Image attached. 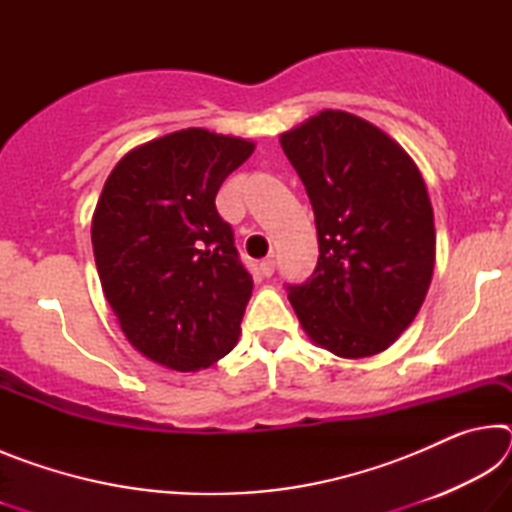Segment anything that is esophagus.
<instances>
[{
    "mask_svg": "<svg viewBox=\"0 0 512 512\" xmlns=\"http://www.w3.org/2000/svg\"><path fill=\"white\" fill-rule=\"evenodd\" d=\"M259 271H262L264 277H271L273 271H275V259L273 257L262 259V264H259Z\"/></svg>",
    "mask_w": 512,
    "mask_h": 512,
    "instance_id": "obj_1",
    "label": "esophagus"
}]
</instances>
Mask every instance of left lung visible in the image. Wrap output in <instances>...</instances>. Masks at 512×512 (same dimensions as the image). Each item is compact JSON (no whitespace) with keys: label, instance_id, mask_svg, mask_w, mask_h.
I'll return each mask as SVG.
<instances>
[{"label":"left lung","instance_id":"left-lung-1","mask_svg":"<svg viewBox=\"0 0 512 512\" xmlns=\"http://www.w3.org/2000/svg\"><path fill=\"white\" fill-rule=\"evenodd\" d=\"M314 207L318 264L289 300L318 348L343 359L384 352L413 323L436 264L418 164L391 135L323 110L280 135Z\"/></svg>","mask_w":512,"mask_h":512}]
</instances>
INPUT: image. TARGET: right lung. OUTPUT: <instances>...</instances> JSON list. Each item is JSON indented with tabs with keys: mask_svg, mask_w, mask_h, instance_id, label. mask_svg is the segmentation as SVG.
Returning a JSON list of instances; mask_svg holds the SVG:
<instances>
[{
	"mask_svg": "<svg viewBox=\"0 0 512 512\" xmlns=\"http://www.w3.org/2000/svg\"><path fill=\"white\" fill-rule=\"evenodd\" d=\"M253 151L205 128L169 133L128 151L94 207L103 296L128 343L169 370L212 366L239 341L253 277L214 198Z\"/></svg>",
	"mask_w": 512,
	"mask_h": 512,
	"instance_id": "add662e5",
	"label": "right lung"
}]
</instances>
